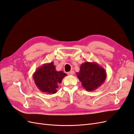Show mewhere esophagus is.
Masks as SVG:
<instances>
[{
  "instance_id": "1",
  "label": "esophagus",
  "mask_w": 134,
  "mask_h": 134,
  "mask_svg": "<svg viewBox=\"0 0 134 134\" xmlns=\"http://www.w3.org/2000/svg\"><path fill=\"white\" fill-rule=\"evenodd\" d=\"M68 75H73L74 74V71L71 70V71H70L69 72H68Z\"/></svg>"
}]
</instances>
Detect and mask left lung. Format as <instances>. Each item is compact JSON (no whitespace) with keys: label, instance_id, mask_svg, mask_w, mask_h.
I'll list each match as a JSON object with an SVG mask.
<instances>
[{"label":"left lung","instance_id":"left-lung-1","mask_svg":"<svg viewBox=\"0 0 134 134\" xmlns=\"http://www.w3.org/2000/svg\"><path fill=\"white\" fill-rule=\"evenodd\" d=\"M76 74L84 88L88 92L97 90L104 82L107 77L106 70L96 62L83 63Z\"/></svg>","mask_w":134,"mask_h":134}]
</instances>
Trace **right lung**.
Returning <instances> with one entry per match:
<instances>
[{
  "label": "right lung",
  "mask_w": 134,
  "mask_h": 134,
  "mask_svg": "<svg viewBox=\"0 0 134 134\" xmlns=\"http://www.w3.org/2000/svg\"><path fill=\"white\" fill-rule=\"evenodd\" d=\"M66 74L63 71H56L53 62L43 64L33 74L36 86L41 92L48 94L57 92L58 85Z\"/></svg>",
  "instance_id": "obj_1"
}]
</instances>
